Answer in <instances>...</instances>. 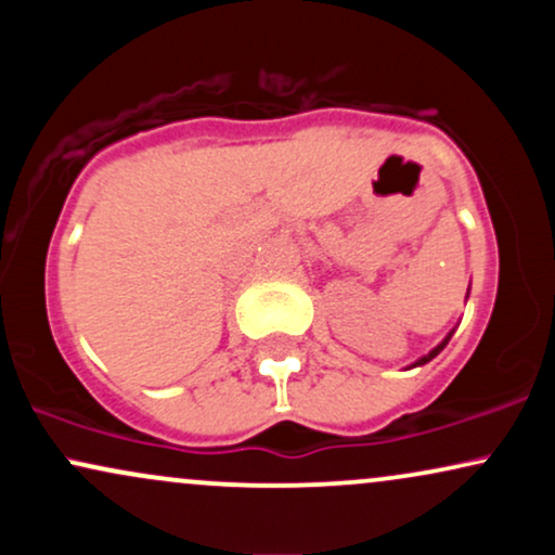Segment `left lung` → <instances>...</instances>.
<instances>
[{"instance_id": "left-lung-1", "label": "left lung", "mask_w": 555, "mask_h": 555, "mask_svg": "<svg viewBox=\"0 0 555 555\" xmlns=\"http://www.w3.org/2000/svg\"><path fill=\"white\" fill-rule=\"evenodd\" d=\"M451 334H454V331H451ZM451 334H449V336H446V339H443L441 344H438V347H436V349H430V352H428V354H425V358H420V360H417V362H415V365H412V367H417V365H425V362H430L433 358H436V354H438V352H441V349L446 347V344H449V339H451Z\"/></svg>"}]
</instances>
